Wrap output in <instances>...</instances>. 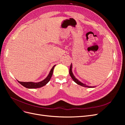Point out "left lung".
<instances>
[{"instance_id": "1", "label": "left lung", "mask_w": 125, "mask_h": 125, "mask_svg": "<svg viewBox=\"0 0 125 125\" xmlns=\"http://www.w3.org/2000/svg\"><path fill=\"white\" fill-rule=\"evenodd\" d=\"M72 68H73V65H72V63H71L70 69H69V74L70 75L71 78L73 79V80L74 81V82H75L77 84H78L79 85H80L82 86H84V87H86V88H94V86H90L86 85L85 84L83 83H82L81 81L78 80V79L76 78H75L74 75H73V71H72Z\"/></svg>"}]
</instances>
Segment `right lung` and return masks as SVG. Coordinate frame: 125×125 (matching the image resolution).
<instances>
[{
	"label": "right lung",
	"mask_w": 125,
	"mask_h": 125,
	"mask_svg": "<svg viewBox=\"0 0 125 125\" xmlns=\"http://www.w3.org/2000/svg\"><path fill=\"white\" fill-rule=\"evenodd\" d=\"M56 66L54 65L52 67V68L51 69L50 73H49L47 77L45 78L44 80L41 81L39 82H20L18 81V82L20 83L22 85L25 87V88L28 89H36V88H41L44 85H46L47 83L50 81L51 79L52 78V73H53V70L54 69V67Z\"/></svg>",
	"instance_id": "1"
}]
</instances>
